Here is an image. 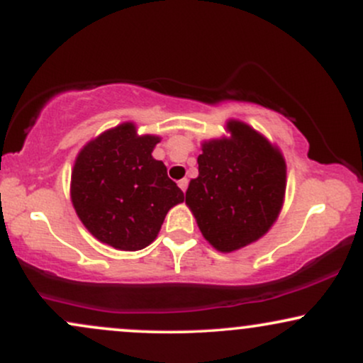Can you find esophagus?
I'll return each instance as SVG.
<instances>
[{"instance_id":"esophagus-1","label":"esophagus","mask_w":363,"mask_h":363,"mask_svg":"<svg viewBox=\"0 0 363 363\" xmlns=\"http://www.w3.org/2000/svg\"><path fill=\"white\" fill-rule=\"evenodd\" d=\"M177 184H179V187H181V189H182V193H186L187 184H189V181H187V179H181V181H179Z\"/></svg>"}]
</instances>
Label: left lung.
<instances>
[{"label": "left lung", "instance_id": "8db88e82", "mask_svg": "<svg viewBox=\"0 0 363 363\" xmlns=\"http://www.w3.org/2000/svg\"><path fill=\"white\" fill-rule=\"evenodd\" d=\"M227 128L230 138L203 143L199 174L186 191L203 237L222 252L256 242L272 228L286 187L280 150L240 121Z\"/></svg>", "mask_w": 363, "mask_h": 363}]
</instances>
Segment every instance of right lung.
Returning <instances> with one entry per match:
<instances>
[{"label":"right lung","mask_w":363,"mask_h":363,"mask_svg":"<svg viewBox=\"0 0 363 363\" xmlns=\"http://www.w3.org/2000/svg\"><path fill=\"white\" fill-rule=\"evenodd\" d=\"M158 136L124 123L102 133L78 153L72 172V201L78 218L101 242L140 251L155 240L165 215L184 193L152 157Z\"/></svg>","instance_id":"obj_1"}]
</instances>
